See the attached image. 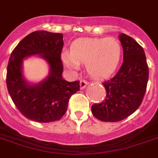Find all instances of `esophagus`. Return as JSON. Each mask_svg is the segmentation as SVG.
Listing matches in <instances>:
<instances>
[{"label":"esophagus","mask_w":158,"mask_h":158,"mask_svg":"<svg viewBox=\"0 0 158 158\" xmlns=\"http://www.w3.org/2000/svg\"><path fill=\"white\" fill-rule=\"evenodd\" d=\"M89 83L87 80H85V79H82L81 81H80V89H84L87 86V85H88Z\"/></svg>","instance_id":"1"}]
</instances>
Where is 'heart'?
<instances>
[{
    "label": "heart",
    "mask_w": 158,
    "mask_h": 158,
    "mask_svg": "<svg viewBox=\"0 0 158 158\" xmlns=\"http://www.w3.org/2000/svg\"><path fill=\"white\" fill-rule=\"evenodd\" d=\"M121 54V43L115 38H82L72 43L69 53L64 52L62 59L70 69H78L79 64H86L90 75L102 78L116 69Z\"/></svg>",
    "instance_id": "obj_1"
}]
</instances>
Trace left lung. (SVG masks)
<instances>
[{"label": "left lung", "instance_id": "left-lung-1", "mask_svg": "<svg viewBox=\"0 0 158 158\" xmlns=\"http://www.w3.org/2000/svg\"><path fill=\"white\" fill-rule=\"evenodd\" d=\"M124 62L116 74L102 83L106 99L91 107L98 120L116 122L127 118L139 108L147 90L149 69L142 47L132 37L121 33Z\"/></svg>", "mask_w": 158, "mask_h": 158}]
</instances>
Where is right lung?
I'll return each instance as SVG.
<instances>
[{
    "instance_id": "add662e5",
    "label": "right lung",
    "mask_w": 158,
    "mask_h": 158,
    "mask_svg": "<svg viewBox=\"0 0 158 158\" xmlns=\"http://www.w3.org/2000/svg\"><path fill=\"white\" fill-rule=\"evenodd\" d=\"M63 35L46 31L31 32L11 52L6 71V86L11 100L26 118L37 122L60 120L67 110L72 94L80 89L79 80L68 82L63 79L61 52ZM38 54L50 64L48 78L38 85H30L21 73L22 58Z\"/></svg>"
}]
</instances>
